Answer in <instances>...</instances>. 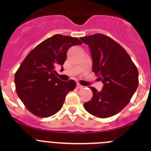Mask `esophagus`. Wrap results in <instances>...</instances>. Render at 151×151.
<instances>
[{
	"instance_id": "1",
	"label": "esophagus",
	"mask_w": 151,
	"mask_h": 151,
	"mask_svg": "<svg viewBox=\"0 0 151 151\" xmlns=\"http://www.w3.org/2000/svg\"><path fill=\"white\" fill-rule=\"evenodd\" d=\"M77 88H78V89H80V88H84V86H82V85H80L79 83H78V84H77Z\"/></svg>"
}]
</instances>
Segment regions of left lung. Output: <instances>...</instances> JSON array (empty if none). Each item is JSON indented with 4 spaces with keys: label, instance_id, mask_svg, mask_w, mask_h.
I'll use <instances>...</instances> for the list:
<instances>
[{
    "label": "left lung",
    "instance_id": "obj_1",
    "mask_svg": "<svg viewBox=\"0 0 151 151\" xmlns=\"http://www.w3.org/2000/svg\"><path fill=\"white\" fill-rule=\"evenodd\" d=\"M81 40L89 46L92 71L103 83L100 92L90 87L93 96L84 107L99 118L112 117L126 106L136 92L138 70L126 51L110 37L96 34Z\"/></svg>",
    "mask_w": 151,
    "mask_h": 151
}]
</instances>
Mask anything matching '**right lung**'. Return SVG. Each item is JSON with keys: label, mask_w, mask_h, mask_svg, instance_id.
<instances>
[{"label": "right lung", "mask_w": 151, "mask_h": 151, "mask_svg": "<svg viewBox=\"0 0 151 151\" xmlns=\"http://www.w3.org/2000/svg\"><path fill=\"white\" fill-rule=\"evenodd\" d=\"M77 37L55 34L41 42L27 55L15 74L17 95L35 116L48 117L63 105L69 92L76 88L73 80L63 81L55 66H63L70 47L81 45Z\"/></svg>", "instance_id": "right-lung-1"}]
</instances>
